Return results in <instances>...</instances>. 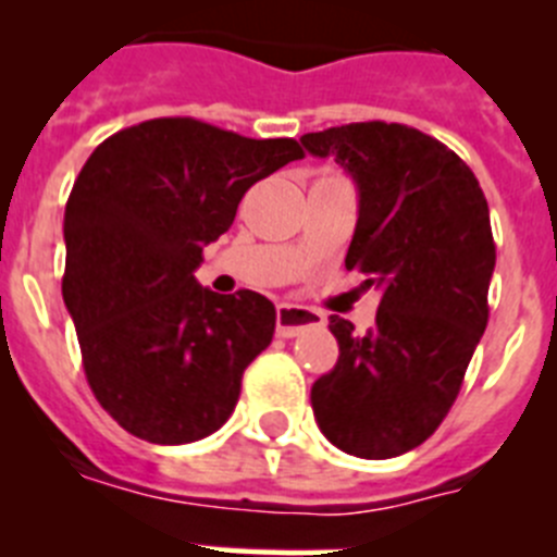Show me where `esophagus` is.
<instances>
[{
	"label": "esophagus",
	"mask_w": 557,
	"mask_h": 557,
	"mask_svg": "<svg viewBox=\"0 0 557 557\" xmlns=\"http://www.w3.org/2000/svg\"><path fill=\"white\" fill-rule=\"evenodd\" d=\"M275 323H278V337H295L304 329H321L326 323L321 312L307 307H295V304H278L275 309Z\"/></svg>",
	"instance_id": "1"
}]
</instances>
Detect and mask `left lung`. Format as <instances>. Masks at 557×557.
I'll use <instances>...</instances> for the list:
<instances>
[{
	"label": "left lung",
	"instance_id": "1",
	"mask_svg": "<svg viewBox=\"0 0 557 557\" xmlns=\"http://www.w3.org/2000/svg\"><path fill=\"white\" fill-rule=\"evenodd\" d=\"M301 145L357 184L346 268L382 289L371 332L332 314L339 357L312 385L314 418L348 455L398 457L441 426L488 326V200L455 150L398 122H351Z\"/></svg>",
	"mask_w": 557,
	"mask_h": 557
}]
</instances>
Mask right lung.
<instances>
[{
    "label": "right lung",
    "mask_w": 557,
    "mask_h": 557,
    "mask_svg": "<svg viewBox=\"0 0 557 557\" xmlns=\"http://www.w3.org/2000/svg\"><path fill=\"white\" fill-rule=\"evenodd\" d=\"M298 159L295 139L191 116L139 122L88 156L63 218V304L88 385L122 430L178 446L228 421L275 307L253 289L211 293L195 268L245 191Z\"/></svg>",
    "instance_id": "add662e5"
}]
</instances>
